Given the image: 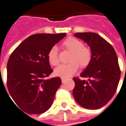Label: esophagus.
<instances>
[{
	"label": "esophagus",
	"mask_w": 126,
	"mask_h": 126,
	"mask_svg": "<svg viewBox=\"0 0 126 126\" xmlns=\"http://www.w3.org/2000/svg\"><path fill=\"white\" fill-rule=\"evenodd\" d=\"M61 80H62V83H64V82L66 81V79H65V78H61Z\"/></svg>",
	"instance_id": "esophagus-1"
}]
</instances>
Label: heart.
I'll use <instances>...</instances> for the list:
<instances>
[{"instance_id": "obj_1", "label": "heart", "mask_w": 126, "mask_h": 126, "mask_svg": "<svg viewBox=\"0 0 126 126\" xmlns=\"http://www.w3.org/2000/svg\"><path fill=\"white\" fill-rule=\"evenodd\" d=\"M63 45L68 51L72 52L70 58L71 62L66 64L60 65L55 69V75L63 78H68L78 71L79 64L81 67L88 66L91 60V49L84 47L83 43L78 39L73 37H68L63 42ZM48 60L49 63L53 66L59 64L58 48L53 46L50 48L48 53Z\"/></svg>"}]
</instances>
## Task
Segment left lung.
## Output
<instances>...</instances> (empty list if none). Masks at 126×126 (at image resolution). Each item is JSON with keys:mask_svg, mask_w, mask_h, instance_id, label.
I'll return each instance as SVG.
<instances>
[{"mask_svg": "<svg viewBox=\"0 0 126 126\" xmlns=\"http://www.w3.org/2000/svg\"><path fill=\"white\" fill-rule=\"evenodd\" d=\"M74 35L84 41L91 51V60L80 74L88 80L74 78L73 91L78 104L90 110L104 106L116 92L121 71L114 48L97 33H75Z\"/></svg>", "mask_w": 126, "mask_h": 126, "instance_id": "1", "label": "left lung"}]
</instances>
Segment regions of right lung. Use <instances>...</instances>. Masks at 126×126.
I'll use <instances>...</instances> for the list:
<instances>
[{"instance_id":"1","label":"right lung","mask_w":126,"mask_h":126,"mask_svg":"<svg viewBox=\"0 0 126 126\" xmlns=\"http://www.w3.org/2000/svg\"><path fill=\"white\" fill-rule=\"evenodd\" d=\"M66 35L62 33L31 35L18 45L9 58V93L16 106L27 114H42L51 106L62 81L59 77L47 79L53 72L48 53Z\"/></svg>"}]
</instances>
